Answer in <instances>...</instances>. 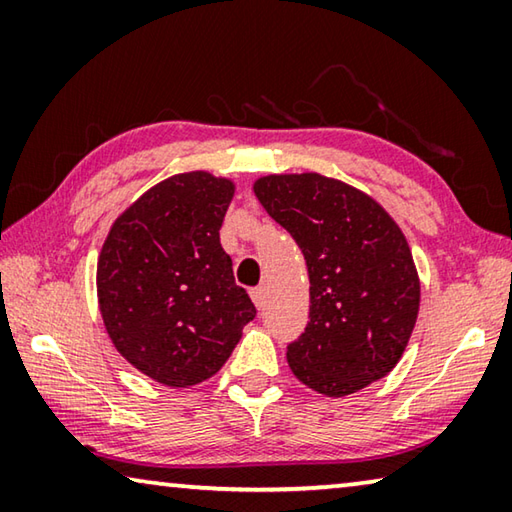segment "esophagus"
Masks as SVG:
<instances>
[{"label":"esophagus","instance_id":"esophagus-1","mask_svg":"<svg viewBox=\"0 0 512 512\" xmlns=\"http://www.w3.org/2000/svg\"><path fill=\"white\" fill-rule=\"evenodd\" d=\"M250 298H253L257 309H262L264 307V300H266V289L264 287H255L253 291H250Z\"/></svg>","mask_w":512,"mask_h":512}]
</instances>
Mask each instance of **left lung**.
Returning <instances> with one entry per match:
<instances>
[{
	"mask_svg": "<svg viewBox=\"0 0 512 512\" xmlns=\"http://www.w3.org/2000/svg\"><path fill=\"white\" fill-rule=\"evenodd\" d=\"M255 196L296 239L309 271V323L287 345L293 375L329 397L386 377L420 307L397 223L370 196L320 173L259 178Z\"/></svg>",
	"mask_w": 512,
	"mask_h": 512,
	"instance_id": "8db88e82",
	"label": "left lung"
}]
</instances>
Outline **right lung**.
I'll list each match as a JSON object with an SVG mask.
<instances>
[{
  "mask_svg": "<svg viewBox=\"0 0 512 512\" xmlns=\"http://www.w3.org/2000/svg\"><path fill=\"white\" fill-rule=\"evenodd\" d=\"M235 185L207 171L162 180L112 223L97 266L121 357L171 388L210 379L257 309L219 239Z\"/></svg>",
  "mask_w": 512,
  "mask_h": 512,
  "instance_id": "add662e5",
  "label": "right lung"
}]
</instances>
